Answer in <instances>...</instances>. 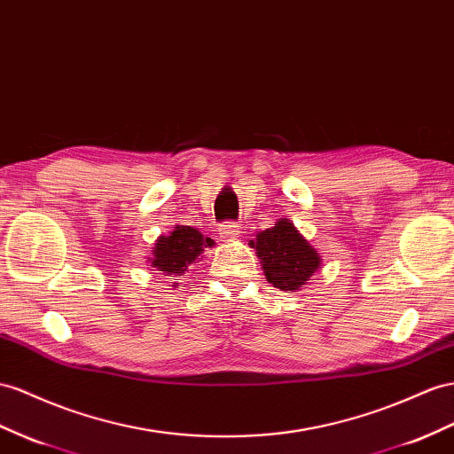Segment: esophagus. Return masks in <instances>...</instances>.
I'll return each mask as SVG.
<instances>
[{"instance_id":"esophagus-1","label":"esophagus","mask_w":454,"mask_h":454,"mask_svg":"<svg viewBox=\"0 0 454 454\" xmlns=\"http://www.w3.org/2000/svg\"><path fill=\"white\" fill-rule=\"evenodd\" d=\"M218 231H220V236H223V238L234 239V238H239L241 228L238 224H234V223H224V224H220Z\"/></svg>"}]
</instances>
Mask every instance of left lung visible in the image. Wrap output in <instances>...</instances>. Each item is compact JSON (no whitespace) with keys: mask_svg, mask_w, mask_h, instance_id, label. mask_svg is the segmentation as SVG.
<instances>
[{"mask_svg":"<svg viewBox=\"0 0 454 454\" xmlns=\"http://www.w3.org/2000/svg\"><path fill=\"white\" fill-rule=\"evenodd\" d=\"M249 246L261 259L262 272L274 287L295 292L322 266L320 253L299 234L289 218H278L272 228L259 231Z\"/></svg>","mask_w":454,"mask_h":454,"instance_id":"1","label":"left lung"}]
</instances>
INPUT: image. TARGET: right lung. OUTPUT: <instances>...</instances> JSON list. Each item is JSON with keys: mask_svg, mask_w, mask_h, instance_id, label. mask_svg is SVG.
<instances>
[{"mask_svg": "<svg viewBox=\"0 0 454 454\" xmlns=\"http://www.w3.org/2000/svg\"><path fill=\"white\" fill-rule=\"evenodd\" d=\"M213 239L205 238L193 226L176 224L167 236H159L147 257L151 269L170 276V280L184 276L188 266L197 259H203V251L213 247Z\"/></svg>", "mask_w": 454, "mask_h": 454, "instance_id": "obj_1", "label": "right lung"}]
</instances>
